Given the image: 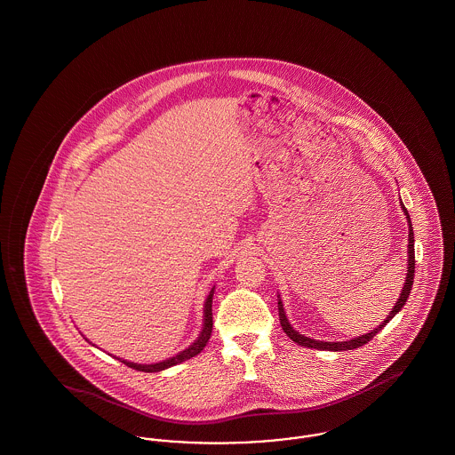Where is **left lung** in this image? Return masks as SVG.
Returning a JSON list of instances; mask_svg holds the SVG:
<instances>
[{"instance_id": "1", "label": "left lung", "mask_w": 455, "mask_h": 455, "mask_svg": "<svg viewBox=\"0 0 455 455\" xmlns=\"http://www.w3.org/2000/svg\"><path fill=\"white\" fill-rule=\"evenodd\" d=\"M401 208H403V212H404V215H406V220H408V230H410V235H408V273H406L404 286H403V290H401V297L397 299V302L394 305V308L390 310L389 315L384 319V323H380L373 331H370L367 334L358 336V338H353V339H347V341H336V343L332 341V343H331V341L312 339V338H307V336H303L300 332H297V331L291 327V324L288 323L286 314H284V307H283L282 297L278 295L280 323H282L283 331L286 332V336H288L291 341H295V343L300 345V347H314V349H327V351H347V349L363 347V345H367L368 341H370L379 331H382V329L387 325L390 319L404 307V303H406L410 293H411L412 282H414V234H412L411 218H410V213H408V210L404 208L403 203H401Z\"/></svg>"}]
</instances>
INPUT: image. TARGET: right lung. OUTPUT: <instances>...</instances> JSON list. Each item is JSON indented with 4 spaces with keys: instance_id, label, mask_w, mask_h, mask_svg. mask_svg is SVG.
I'll return each instance as SVG.
<instances>
[{
    "instance_id": "1",
    "label": "right lung",
    "mask_w": 455,
    "mask_h": 455,
    "mask_svg": "<svg viewBox=\"0 0 455 455\" xmlns=\"http://www.w3.org/2000/svg\"><path fill=\"white\" fill-rule=\"evenodd\" d=\"M213 293H215V286L212 288V291H210V295H208V299H206V302H204V319H203V329H201V332H199L197 339H196L195 343H193L191 347L182 349L180 353H177V355L172 356V358H167V360L158 362V363H148V365H143V363H132V362L123 360V358H117V360H119V362H123L124 365H128L130 368L138 370V371H150V373H152V371H162V370H165V368L179 365V363H182V362H186V360L193 358L196 355H199V353L204 349V347H206V343L210 341V336H212V331H213V312H212ZM93 347H95V345H93Z\"/></svg>"
}]
</instances>
